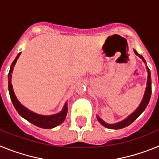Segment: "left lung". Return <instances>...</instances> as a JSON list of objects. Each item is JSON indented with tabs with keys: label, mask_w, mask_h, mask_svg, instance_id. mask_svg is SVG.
Listing matches in <instances>:
<instances>
[{
	"label": "left lung",
	"mask_w": 159,
	"mask_h": 159,
	"mask_svg": "<svg viewBox=\"0 0 159 159\" xmlns=\"http://www.w3.org/2000/svg\"><path fill=\"white\" fill-rule=\"evenodd\" d=\"M134 52L135 53L136 56L139 57L140 59H142L144 64L147 65V62H146V60H144L143 57H142L141 55H139V53L136 52V50L134 49ZM147 73H148V75H147V87H146L145 89V92H144V95H143V99H142L141 102H140V104L139 105V107H137L135 111L134 112H132L130 114V116H127L126 119H124L123 120L120 122H118V123H113V124H109V123H106L99 117L98 115H97V119H98V121L101 123V124L103 126V127H107V128L109 129H114V130H118V129H122L124 128V127H127L130 124H131L133 122L137 119L139 116L143 113L144 111H145L146 107H147L149 103V101L151 99V72H150V69H149V67L147 66Z\"/></svg>",
	"instance_id": "obj_1"
}]
</instances>
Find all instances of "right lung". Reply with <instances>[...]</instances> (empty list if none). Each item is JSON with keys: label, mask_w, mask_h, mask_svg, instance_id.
<instances>
[{"label": "right lung", "mask_w": 159, "mask_h": 159, "mask_svg": "<svg viewBox=\"0 0 159 159\" xmlns=\"http://www.w3.org/2000/svg\"><path fill=\"white\" fill-rule=\"evenodd\" d=\"M20 53L21 52H20L16 56L15 60H13V62L12 63V65H11L10 70H9V72H8V92H9V95H10L12 104H13L16 111L20 114V116L26 119V120H28L29 122H30L32 124H34L35 126H37V127H41V128L43 129L54 128V127L61 124L64 121L67 113V102L64 103L62 110L60 111L59 113L53 114V115H50V116H43V115L36 113V112L28 109L27 107H25L24 105H22L20 102V101L18 100L16 95L14 93L13 88H12L11 82H12V73L13 71L14 66L16 64Z\"/></svg>", "instance_id": "add662e5"}]
</instances>
